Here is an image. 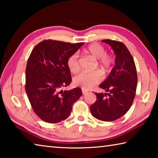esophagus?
Instances as JSON below:
<instances>
[{"label":"esophagus","instance_id":"34e87169","mask_svg":"<svg viewBox=\"0 0 158 158\" xmlns=\"http://www.w3.org/2000/svg\"><path fill=\"white\" fill-rule=\"evenodd\" d=\"M81 90H82V93H83V94H85V93H86L88 92V90L84 89H82Z\"/></svg>","mask_w":158,"mask_h":158}]
</instances>
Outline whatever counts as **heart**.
Masks as SVG:
<instances>
[{
    "label": "heart",
    "mask_w": 158,
    "mask_h": 158,
    "mask_svg": "<svg viewBox=\"0 0 158 158\" xmlns=\"http://www.w3.org/2000/svg\"><path fill=\"white\" fill-rule=\"evenodd\" d=\"M84 52L95 59H98V64L104 70H107L114 63V58L111 55L106 53V49L102 45L98 43H93L85 48ZM67 66L72 73H76L79 69V55L74 53L69 56L67 60ZM102 75L100 72L94 71L91 73H81L74 77L73 82L75 85L84 89H90L101 81Z\"/></svg>",
    "instance_id": "1"
}]
</instances>
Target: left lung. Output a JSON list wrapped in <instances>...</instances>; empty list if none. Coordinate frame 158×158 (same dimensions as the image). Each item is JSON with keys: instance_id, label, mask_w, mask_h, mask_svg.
<instances>
[{"instance_id": "obj_1", "label": "left lung", "mask_w": 158, "mask_h": 158, "mask_svg": "<svg viewBox=\"0 0 158 158\" xmlns=\"http://www.w3.org/2000/svg\"><path fill=\"white\" fill-rule=\"evenodd\" d=\"M102 41L113 49L116 55L115 65L109 77L99 85L109 93H95L97 100L90 109L95 118L113 121L126 114L132 105L137 84V69L132 55L123 43L111 40Z\"/></svg>"}]
</instances>
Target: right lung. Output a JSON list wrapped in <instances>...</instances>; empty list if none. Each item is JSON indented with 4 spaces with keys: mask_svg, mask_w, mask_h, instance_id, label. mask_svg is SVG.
<instances>
[{
    "mask_svg": "<svg viewBox=\"0 0 158 158\" xmlns=\"http://www.w3.org/2000/svg\"><path fill=\"white\" fill-rule=\"evenodd\" d=\"M84 44L45 40L32 51L26 68L25 89L34 112L42 121H64L82 95L80 88L64 91L60 89L72 81L67 60Z\"/></svg>",
    "mask_w": 158,
    "mask_h": 158,
    "instance_id": "obj_1",
    "label": "right lung"
}]
</instances>
